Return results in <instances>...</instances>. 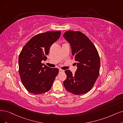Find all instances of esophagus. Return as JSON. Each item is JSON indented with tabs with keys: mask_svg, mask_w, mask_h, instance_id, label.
<instances>
[{
	"mask_svg": "<svg viewBox=\"0 0 123 123\" xmlns=\"http://www.w3.org/2000/svg\"><path fill=\"white\" fill-rule=\"evenodd\" d=\"M64 72V70H63L61 69H59V73H61V72Z\"/></svg>",
	"mask_w": 123,
	"mask_h": 123,
	"instance_id": "1",
	"label": "esophagus"
}]
</instances>
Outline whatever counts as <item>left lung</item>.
<instances>
[{
	"instance_id": "8db88e82",
	"label": "left lung",
	"mask_w": 123,
	"mask_h": 123,
	"mask_svg": "<svg viewBox=\"0 0 123 123\" xmlns=\"http://www.w3.org/2000/svg\"><path fill=\"white\" fill-rule=\"evenodd\" d=\"M63 37L70 45L78 67L74 74L69 70L63 84L66 90L75 95L87 93L91 90L99 74L100 60L97 50L87 36L80 31H67Z\"/></svg>"
}]
</instances>
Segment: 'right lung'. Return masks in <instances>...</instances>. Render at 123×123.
Returning a JSON list of instances; mask_svg holds the SVG:
<instances>
[{
  "label": "right lung",
  "mask_w": 123,
  "mask_h": 123,
  "mask_svg": "<svg viewBox=\"0 0 123 123\" xmlns=\"http://www.w3.org/2000/svg\"><path fill=\"white\" fill-rule=\"evenodd\" d=\"M61 31H47L32 37L23 48L19 57V71L26 89L34 94L47 92L51 88L59 72L42 63L53 43L60 37Z\"/></svg>",
  "instance_id": "add662e5"
}]
</instances>
